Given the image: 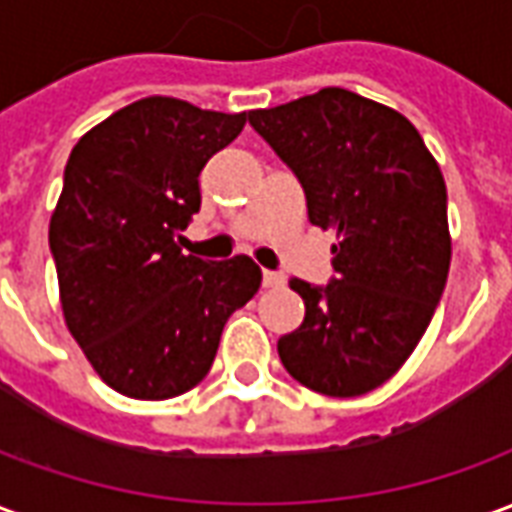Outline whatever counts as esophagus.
Wrapping results in <instances>:
<instances>
[{
    "label": "esophagus",
    "instance_id": "obj_1",
    "mask_svg": "<svg viewBox=\"0 0 512 512\" xmlns=\"http://www.w3.org/2000/svg\"><path fill=\"white\" fill-rule=\"evenodd\" d=\"M285 279H282V274H277V271H263V285L266 288H279Z\"/></svg>",
    "mask_w": 512,
    "mask_h": 512
}]
</instances>
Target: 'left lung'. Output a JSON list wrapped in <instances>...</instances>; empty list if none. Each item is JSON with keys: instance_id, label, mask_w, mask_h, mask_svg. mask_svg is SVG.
Returning <instances> with one entry per match:
<instances>
[{"instance_id": "left-lung-1", "label": "left lung", "mask_w": 512, "mask_h": 512, "mask_svg": "<svg viewBox=\"0 0 512 512\" xmlns=\"http://www.w3.org/2000/svg\"><path fill=\"white\" fill-rule=\"evenodd\" d=\"M249 126L299 178L310 222L337 233L329 285L290 279L307 312L279 359L321 395H367L417 348L447 285L439 164L400 112L343 87L255 109Z\"/></svg>"}]
</instances>
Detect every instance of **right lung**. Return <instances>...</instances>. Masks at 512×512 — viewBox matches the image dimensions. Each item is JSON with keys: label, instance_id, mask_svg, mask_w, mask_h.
<instances>
[{"label": "right lung", "instance_id": "right-lung-1", "mask_svg": "<svg viewBox=\"0 0 512 512\" xmlns=\"http://www.w3.org/2000/svg\"><path fill=\"white\" fill-rule=\"evenodd\" d=\"M246 126L142 98L76 142L49 246L62 315L106 384L136 400L183 395L208 376L227 318L260 288L246 255L202 260L180 241L200 211V172Z\"/></svg>", "mask_w": 512, "mask_h": 512}]
</instances>
